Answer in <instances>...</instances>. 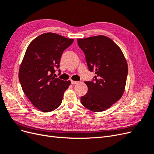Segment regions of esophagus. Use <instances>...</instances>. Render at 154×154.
Wrapping results in <instances>:
<instances>
[{
	"instance_id": "1",
	"label": "esophagus",
	"mask_w": 154,
	"mask_h": 154,
	"mask_svg": "<svg viewBox=\"0 0 154 154\" xmlns=\"http://www.w3.org/2000/svg\"><path fill=\"white\" fill-rule=\"evenodd\" d=\"M77 83H78V82H76V81L71 80V84H72V85H75V84H77Z\"/></svg>"
}]
</instances>
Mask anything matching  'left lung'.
Returning <instances> with one entry per match:
<instances>
[{
  "label": "left lung",
  "instance_id": "obj_1",
  "mask_svg": "<svg viewBox=\"0 0 154 154\" xmlns=\"http://www.w3.org/2000/svg\"><path fill=\"white\" fill-rule=\"evenodd\" d=\"M85 55L88 70L96 75L85 83L87 94L82 104L93 112L104 111L122 97L126 85L128 66L122 50L109 37L103 35L78 39Z\"/></svg>",
  "mask_w": 154,
  "mask_h": 154
}]
</instances>
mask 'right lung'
<instances>
[{
	"label": "right lung",
	"instance_id": "1",
	"mask_svg": "<svg viewBox=\"0 0 154 154\" xmlns=\"http://www.w3.org/2000/svg\"><path fill=\"white\" fill-rule=\"evenodd\" d=\"M74 40L52 32L32 40L20 65L18 78L24 94L36 108L49 112L61 105L63 93L71 84L53 76L59 69L63 51Z\"/></svg>",
	"mask_w": 154,
	"mask_h": 154
}]
</instances>
